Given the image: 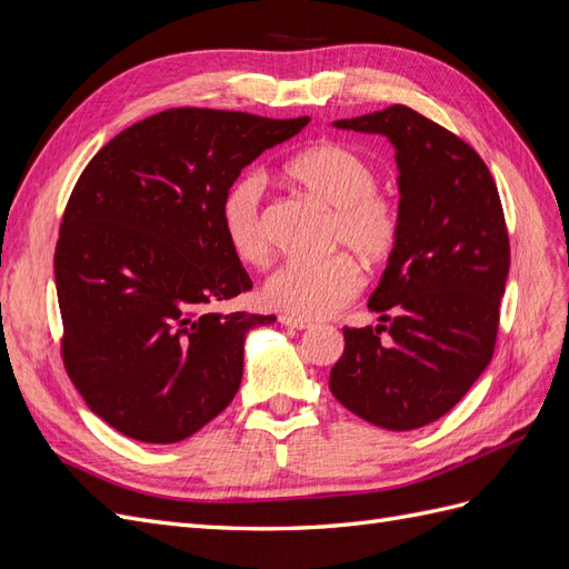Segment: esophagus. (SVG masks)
<instances>
[{"mask_svg":"<svg viewBox=\"0 0 569 569\" xmlns=\"http://www.w3.org/2000/svg\"><path fill=\"white\" fill-rule=\"evenodd\" d=\"M280 322L284 327H291V330H308V327H311V322L301 320V318H295V316H280Z\"/></svg>","mask_w":569,"mask_h":569,"instance_id":"esophagus-1","label":"esophagus"}]
</instances>
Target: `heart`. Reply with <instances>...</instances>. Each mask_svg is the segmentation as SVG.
<instances>
[{"label":"heart","mask_w":569,"mask_h":569,"mask_svg":"<svg viewBox=\"0 0 569 569\" xmlns=\"http://www.w3.org/2000/svg\"><path fill=\"white\" fill-rule=\"evenodd\" d=\"M287 178L332 213L327 251H347L366 268H382L403 234L401 203L377 187L375 166L341 142H320L299 151L284 166ZM261 173L239 176L220 199V230L244 263L263 266L270 237L263 213ZM363 274L353 258L335 253L320 263H287L270 274L263 299L270 308L301 320H320L351 303Z\"/></svg>","instance_id":"1"}]
</instances>
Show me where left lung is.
Here are the masks:
<instances>
[{"label": "left lung", "mask_w": 569, "mask_h": 569, "mask_svg": "<svg viewBox=\"0 0 569 569\" xmlns=\"http://www.w3.org/2000/svg\"><path fill=\"white\" fill-rule=\"evenodd\" d=\"M396 147L403 234L368 308L385 325L343 327L335 399L382 429L446 416L493 356L510 242L487 163L451 130L403 104L335 120Z\"/></svg>", "instance_id": "obj_1"}]
</instances>
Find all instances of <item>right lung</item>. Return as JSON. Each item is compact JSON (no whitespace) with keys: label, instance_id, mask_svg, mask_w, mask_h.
<instances>
[{"label":"right lung","instance_id":"1","mask_svg":"<svg viewBox=\"0 0 569 569\" xmlns=\"http://www.w3.org/2000/svg\"><path fill=\"white\" fill-rule=\"evenodd\" d=\"M308 120L168 109L116 134L82 170L54 253L61 358L120 435L176 443L234 399L244 337L274 316L211 311L251 289L220 230V199Z\"/></svg>","mask_w":569,"mask_h":569}]
</instances>
